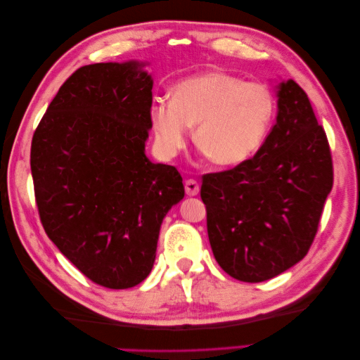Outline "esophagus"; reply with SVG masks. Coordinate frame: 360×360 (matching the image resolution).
I'll list each match as a JSON object with an SVG mask.
<instances>
[{"mask_svg":"<svg viewBox=\"0 0 360 360\" xmlns=\"http://www.w3.org/2000/svg\"><path fill=\"white\" fill-rule=\"evenodd\" d=\"M184 191L189 195V197H195L200 192V183L193 179H189L184 181Z\"/></svg>","mask_w":360,"mask_h":360,"instance_id":"34e87169","label":"esophagus"}]
</instances>
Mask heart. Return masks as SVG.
Instances as JSON below:
<instances>
[{
    "mask_svg": "<svg viewBox=\"0 0 360 360\" xmlns=\"http://www.w3.org/2000/svg\"><path fill=\"white\" fill-rule=\"evenodd\" d=\"M276 112L275 96L263 82H246L226 72H207L174 86L150 108L158 148L172 158L195 141L216 165H238L263 146Z\"/></svg>",
    "mask_w": 360,
    "mask_h": 360,
    "instance_id": "heart-1",
    "label": "heart"
}]
</instances>
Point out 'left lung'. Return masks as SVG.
Masks as SVG:
<instances>
[{"mask_svg": "<svg viewBox=\"0 0 360 360\" xmlns=\"http://www.w3.org/2000/svg\"><path fill=\"white\" fill-rule=\"evenodd\" d=\"M278 89L276 124L254 158L202 176L213 255L243 282L275 278L308 254L333 186L329 141L307 93L292 79Z\"/></svg>", "mask_w": 360, "mask_h": 360, "instance_id": "obj_1", "label": "left lung"}]
</instances>
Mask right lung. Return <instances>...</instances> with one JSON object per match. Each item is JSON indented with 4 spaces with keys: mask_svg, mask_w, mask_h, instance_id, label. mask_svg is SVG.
I'll use <instances>...</instances> for the list:
<instances>
[{
    "mask_svg": "<svg viewBox=\"0 0 360 360\" xmlns=\"http://www.w3.org/2000/svg\"><path fill=\"white\" fill-rule=\"evenodd\" d=\"M143 63H96L66 79L31 141L45 233L94 284L138 285L153 269L163 217L184 197L176 167L150 162L153 79Z\"/></svg>",
    "mask_w": 360,
    "mask_h": 360,
    "instance_id": "obj_1",
    "label": "right lung"
}]
</instances>
